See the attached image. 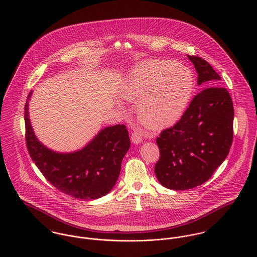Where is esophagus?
<instances>
[{"label":"esophagus","mask_w":257,"mask_h":257,"mask_svg":"<svg viewBox=\"0 0 257 257\" xmlns=\"http://www.w3.org/2000/svg\"><path fill=\"white\" fill-rule=\"evenodd\" d=\"M144 139V132L141 130H135L132 133V142L134 144H140L143 142Z\"/></svg>","instance_id":"obj_1"}]
</instances>
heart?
<instances>
[{"label": "heart", "mask_w": 257, "mask_h": 257, "mask_svg": "<svg viewBox=\"0 0 257 257\" xmlns=\"http://www.w3.org/2000/svg\"><path fill=\"white\" fill-rule=\"evenodd\" d=\"M194 85V74L183 63L154 60L133 70L120 93L126 101H139L137 111L144 124L163 128L181 117Z\"/></svg>", "instance_id": "heart-1"}]
</instances>
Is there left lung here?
I'll use <instances>...</instances> for the list:
<instances>
[{
  "label": "left lung",
  "mask_w": 257,
  "mask_h": 257,
  "mask_svg": "<svg viewBox=\"0 0 257 257\" xmlns=\"http://www.w3.org/2000/svg\"><path fill=\"white\" fill-rule=\"evenodd\" d=\"M188 58L198 73V85L208 88L156 139L160 157L154 172L162 186L172 190L192 189L208 181L227 156L233 137L232 100L219 86L220 75L203 58Z\"/></svg>",
  "instance_id": "1"
}]
</instances>
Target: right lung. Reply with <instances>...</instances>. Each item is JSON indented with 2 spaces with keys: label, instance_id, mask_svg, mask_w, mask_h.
I'll return each instance as SVG.
<instances>
[{
  "label": "right lung",
  "instance_id": "right-lung-1",
  "mask_svg": "<svg viewBox=\"0 0 257 257\" xmlns=\"http://www.w3.org/2000/svg\"><path fill=\"white\" fill-rule=\"evenodd\" d=\"M28 107L27 102V147L45 179L60 192L78 199L91 200L107 195L118 178L122 158L131 147L126 126H108L83 149L72 153H57L37 141L30 122Z\"/></svg>",
  "mask_w": 257,
  "mask_h": 257
}]
</instances>
